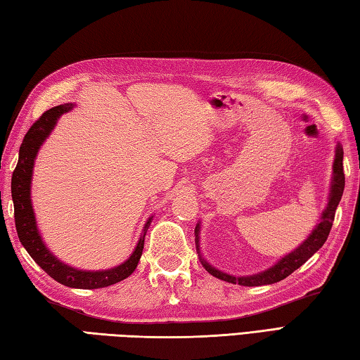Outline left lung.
Segmentation results:
<instances>
[{"label":"left lung","instance_id":"8db88e82","mask_svg":"<svg viewBox=\"0 0 360 360\" xmlns=\"http://www.w3.org/2000/svg\"><path fill=\"white\" fill-rule=\"evenodd\" d=\"M343 188H345L343 150H342L340 143H337L335 159H334V165H333V182H330L329 200L326 204V209L323 210L320 223L316 224L315 229L311 232V236H309L297 250L288 252L287 256L281 259L278 264L270 266L269 270L257 273V274H252V276H240V278L231 276V274H226V273L214 269V266L209 265L204 259H201L202 266L210 274H212V276L221 279V281H226V283H231V284L256 287V285H266V284L279 283V281L285 279L288 274H292L295 270H298L302 264L307 262V259H311L315 252L319 251L323 245H325L326 238L330 232V228H333L335 209H337V206H339V202L342 200ZM198 234H200V223L196 224V228H195L196 248H198V252H200V236ZM200 257H201V255H200Z\"/></svg>","mask_w":360,"mask_h":360}]
</instances>
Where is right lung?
Here are the masks:
<instances>
[{"label":"right lung","mask_w":360,"mask_h":360,"mask_svg":"<svg viewBox=\"0 0 360 360\" xmlns=\"http://www.w3.org/2000/svg\"><path fill=\"white\" fill-rule=\"evenodd\" d=\"M72 109H73L72 103L56 105V108L44 112L37 122L31 126L30 131L26 132L23 143L20 146L18 164L12 174L11 190H12V201H13V215H15V228H17V234L21 245L25 246V250L27 252H30V256L35 260V264H37L41 270L46 271V274H49L54 281H58V283L67 287L101 288V287H108V285L120 283V281L131 276L132 271L137 269V264L143 251L145 236H146L148 228H150L151 218H148L142 236H140L139 243L131 255V257L122 265L115 266V269L103 270V271L77 270V269H73V266H68L63 262H60V260L56 256H53V252L46 248L37 229V223H35V215L31 204L32 168H34L35 156H37L41 143L45 142V139L54 129L59 117Z\"/></svg>","instance_id":"right-lung-1"}]
</instances>
